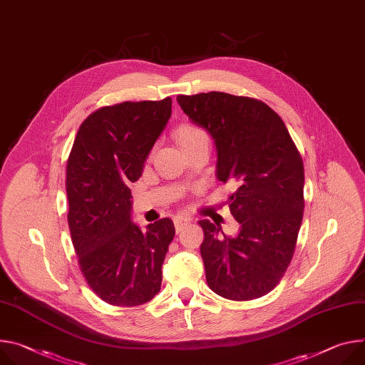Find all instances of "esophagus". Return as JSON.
I'll return each instance as SVG.
<instances>
[{
	"label": "esophagus",
	"mask_w": 365,
	"mask_h": 365,
	"mask_svg": "<svg viewBox=\"0 0 365 365\" xmlns=\"http://www.w3.org/2000/svg\"><path fill=\"white\" fill-rule=\"evenodd\" d=\"M173 222H175L176 231L179 233V231H180L185 225H187V224L190 222V218H189V217H185V215H178V217H175Z\"/></svg>",
	"instance_id": "34e87169"
}]
</instances>
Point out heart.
<instances>
[{"instance_id": "obj_1", "label": "heart", "mask_w": 365, "mask_h": 365, "mask_svg": "<svg viewBox=\"0 0 365 365\" xmlns=\"http://www.w3.org/2000/svg\"><path fill=\"white\" fill-rule=\"evenodd\" d=\"M207 134L205 130L201 129L197 125H193V123H180L176 129V138L179 141V144L185 148L196 141H200L202 138H205Z\"/></svg>"}]
</instances>
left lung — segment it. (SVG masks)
I'll return each mask as SVG.
<instances>
[{
	"mask_svg": "<svg viewBox=\"0 0 365 365\" xmlns=\"http://www.w3.org/2000/svg\"><path fill=\"white\" fill-rule=\"evenodd\" d=\"M178 103L214 138L218 180L237 186L228 205L236 236L200 221L208 287L227 300H256L279 284L294 256L304 211L302 155L278 113L257 98L211 91L180 94Z\"/></svg>",
	"mask_w": 365,
	"mask_h": 365,
	"instance_id": "left-lung-1",
	"label": "left lung"
}]
</instances>
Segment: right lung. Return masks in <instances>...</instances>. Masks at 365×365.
Returning a JSON list of instances; mask_svg holds the SVG:
<instances>
[{"instance_id":"add662e5","label":"right lung","mask_w":365,"mask_h":365,"mask_svg":"<svg viewBox=\"0 0 365 365\" xmlns=\"http://www.w3.org/2000/svg\"><path fill=\"white\" fill-rule=\"evenodd\" d=\"M172 115V98L123 102L90 113L67 161L68 225L81 274L103 302L135 307L161 287L175 237L170 218L143 231L130 221V183Z\"/></svg>"}]
</instances>
